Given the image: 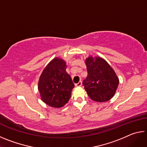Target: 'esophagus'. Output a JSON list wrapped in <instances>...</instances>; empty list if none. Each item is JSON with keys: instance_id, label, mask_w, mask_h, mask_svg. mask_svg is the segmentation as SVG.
I'll return each instance as SVG.
<instances>
[{"instance_id": "34e87169", "label": "esophagus", "mask_w": 147, "mask_h": 147, "mask_svg": "<svg viewBox=\"0 0 147 147\" xmlns=\"http://www.w3.org/2000/svg\"><path fill=\"white\" fill-rule=\"evenodd\" d=\"M82 85V81H80L78 83H77V84H75V86L76 87H80V86H81Z\"/></svg>"}]
</instances>
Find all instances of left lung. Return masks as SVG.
Listing matches in <instances>:
<instances>
[{
    "label": "left lung",
    "instance_id": "8db88e82",
    "mask_svg": "<svg viewBox=\"0 0 147 147\" xmlns=\"http://www.w3.org/2000/svg\"><path fill=\"white\" fill-rule=\"evenodd\" d=\"M88 76L83 86L92 100L99 102L108 101L117 89L119 79L111 66L101 58L86 59Z\"/></svg>",
    "mask_w": 147,
    "mask_h": 147
}]
</instances>
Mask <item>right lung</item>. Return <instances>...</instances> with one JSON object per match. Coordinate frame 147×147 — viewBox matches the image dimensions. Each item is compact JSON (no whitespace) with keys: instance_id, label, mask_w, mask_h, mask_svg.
Listing matches in <instances>:
<instances>
[{"instance_id":"obj_1","label":"right lung","mask_w":147,"mask_h":147,"mask_svg":"<svg viewBox=\"0 0 147 147\" xmlns=\"http://www.w3.org/2000/svg\"><path fill=\"white\" fill-rule=\"evenodd\" d=\"M66 67L65 61L56 58L47 65L40 76L38 89L42 100L47 105L61 108L71 97L74 84Z\"/></svg>"}]
</instances>
